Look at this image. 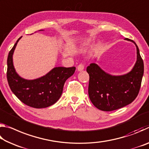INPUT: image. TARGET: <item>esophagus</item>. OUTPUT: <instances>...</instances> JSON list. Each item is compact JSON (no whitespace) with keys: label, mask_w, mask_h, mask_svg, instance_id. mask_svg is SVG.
<instances>
[{"label":"esophagus","mask_w":149,"mask_h":149,"mask_svg":"<svg viewBox=\"0 0 149 149\" xmlns=\"http://www.w3.org/2000/svg\"><path fill=\"white\" fill-rule=\"evenodd\" d=\"M84 68H85L84 64H82L81 63V64H79L77 65V70L79 72H81V71H82V70H84Z\"/></svg>","instance_id":"obj_1"}]
</instances>
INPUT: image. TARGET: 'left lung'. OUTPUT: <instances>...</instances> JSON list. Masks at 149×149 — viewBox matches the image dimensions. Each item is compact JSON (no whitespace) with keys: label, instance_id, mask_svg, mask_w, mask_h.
Here are the masks:
<instances>
[{"label":"left lung","instance_id":"1","mask_svg":"<svg viewBox=\"0 0 149 149\" xmlns=\"http://www.w3.org/2000/svg\"><path fill=\"white\" fill-rule=\"evenodd\" d=\"M137 47V62L132 71L120 76L104 72L95 63L87 68L89 75L88 93L93 105L102 111H112L132 103L137 97L144 72V64Z\"/></svg>","mask_w":149,"mask_h":149}]
</instances>
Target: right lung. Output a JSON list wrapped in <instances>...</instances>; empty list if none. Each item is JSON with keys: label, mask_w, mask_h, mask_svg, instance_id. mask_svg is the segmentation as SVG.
I'll list each match as a JSON object with an SVG mask.
<instances>
[{"label": "right lung", "mask_w": 149, "mask_h": 149, "mask_svg": "<svg viewBox=\"0 0 149 149\" xmlns=\"http://www.w3.org/2000/svg\"><path fill=\"white\" fill-rule=\"evenodd\" d=\"M21 37L9 52L7 59L6 76L10 88L22 102L30 107H50L60 99L65 81L74 74L75 68H54L45 76L34 80L20 77L15 71L12 55Z\"/></svg>", "instance_id": "right-lung-1"}]
</instances>
